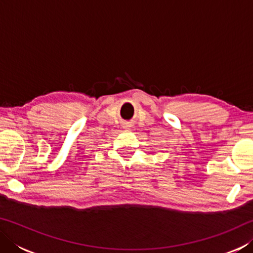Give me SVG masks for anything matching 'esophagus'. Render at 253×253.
Listing matches in <instances>:
<instances>
[{"label": "esophagus", "mask_w": 253, "mask_h": 253, "mask_svg": "<svg viewBox=\"0 0 253 253\" xmlns=\"http://www.w3.org/2000/svg\"><path fill=\"white\" fill-rule=\"evenodd\" d=\"M124 127H125V128H127V127H129V126H128V125H125V126H124Z\"/></svg>", "instance_id": "1"}]
</instances>
